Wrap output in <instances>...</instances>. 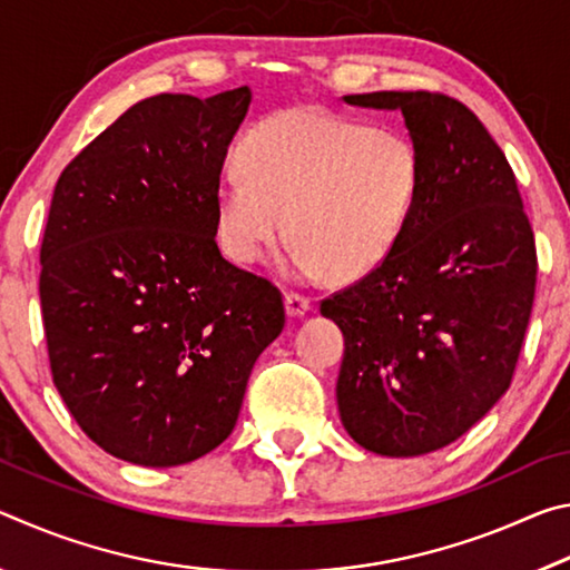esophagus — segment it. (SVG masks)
I'll return each instance as SVG.
<instances>
[{
	"mask_svg": "<svg viewBox=\"0 0 570 570\" xmlns=\"http://www.w3.org/2000/svg\"><path fill=\"white\" fill-rule=\"evenodd\" d=\"M284 304H286V314L288 316H304L308 312V306H312V298L298 294V292H288L284 296Z\"/></svg>",
	"mask_w": 570,
	"mask_h": 570,
	"instance_id": "34e87169",
	"label": "esophagus"
}]
</instances>
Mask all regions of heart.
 Listing matches in <instances>:
<instances>
[{
  "mask_svg": "<svg viewBox=\"0 0 570 570\" xmlns=\"http://www.w3.org/2000/svg\"><path fill=\"white\" fill-rule=\"evenodd\" d=\"M240 166L218 183V228L238 264L288 236L298 274L356 282L407 238L424 190L422 153L407 132L314 108L276 112L246 135Z\"/></svg>",
  "mask_w": 570,
  "mask_h": 570,
  "instance_id": "1",
  "label": "heart"
}]
</instances>
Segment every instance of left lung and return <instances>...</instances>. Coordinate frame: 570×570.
I'll return each instance as SVG.
<instances>
[{"label": "left lung", "mask_w": 570, "mask_h": 570, "mask_svg": "<svg viewBox=\"0 0 570 570\" xmlns=\"http://www.w3.org/2000/svg\"><path fill=\"white\" fill-rule=\"evenodd\" d=\"M400 110L424 190L387 264L322 302L344 334L336 404L356 445L417 458L455 442L513 382L535 296V238L513 168L442 92L344 95Z\"/></svg>", "instance_id": "8db88e82"}]
</instances>
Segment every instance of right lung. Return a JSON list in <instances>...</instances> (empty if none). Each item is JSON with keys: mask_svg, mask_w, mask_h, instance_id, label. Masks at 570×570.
<instances>
[{"mask_svg": "<svg viewBox=\"0 0 570 570\" xmlns=\"http://www.w3.org/2000/svg\"><path fill=\"white\" fill-rule=\"evenodd\" d=\"M248 88L153 95L67 163L40 248L52 382L85 435L132 465L224 442L284 330L282 292L220 256L218 183Z\"/></svg>", "mask_w": 570, "mask_h": 570, "instance_id": "1", "label": "right lung"}]
</instances>
